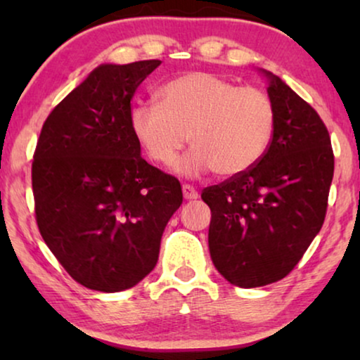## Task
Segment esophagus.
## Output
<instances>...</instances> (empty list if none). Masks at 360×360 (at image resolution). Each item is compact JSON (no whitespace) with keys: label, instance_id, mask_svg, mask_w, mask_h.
<instances>
[{"label":"esophagus","instance_id":"obj_1","mask_svg":"<svg viewBox=\"0 0 360 360\" xmlns=\"http://www.w3.org/2000/svg\"><path fill=\"white\" fill-rule=\"evenodd\" d=\"M181 190H184V198L185 200H196V198H198V191H196L191 185L185 184L184 186H181Z\"/></svg>","mask_w":360,"mask_h":360}]
</instances>
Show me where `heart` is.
<instances>
[{
  "label": "heart",
  "mask_w": 360,
  "mask_h": 360,
  "mask_svg": "<svg viewBox=\"0 0 360 360\" xmlns=\"http://www.w3.org/2000/svg\"><path fill=\"white\" fill-rule=\"evenodd\" d=\"M160 103H136L129 112L134 137L152 160L172 167L188 142L195 147L181 170L218 176L248 172L267 152L275 108L257 86L208 72H188L160 88Z\"/></svg>",
  "instance_id": "obj_1"
}]
</instances>
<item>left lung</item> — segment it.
Returning <instances> with one entry per match:
<instances>
[{"label":"left lung","instance_id":"8db88e82","mask_svg":"<svg viewBox=\"0 0 360 360\" xmlns=\"http://www.w3.org/2000/svg\"><path fill=\"white\" fill-rule=\"evenodd\" d=\"M270 146L254 167L201 191L211 210L214 267L229 283L264 287L292 272L326 218L334 174L331 137L316 111L277 75Z\"/></svg>","mask_w":360,"mask_h":360}]
</instances>
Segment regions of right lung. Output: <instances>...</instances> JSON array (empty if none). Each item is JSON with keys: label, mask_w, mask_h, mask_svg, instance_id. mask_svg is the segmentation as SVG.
<instances>
[{"label": "right lung", "mask_w": 360, "mask_h": 360, "mask_svg": "<svg viewBox=\"0 0 360 360\" xmlns=\"http://www.w3.org/2000/svg\"><path fill=\"white\" fill-rule=\"evenodd\" d=\"M160 60L100 65L51 111L32 160L39 233L68 275L121 292L152 272L180 208V181L147 164L129 126L137 86Z\"/></svg>", "instance_id": "1"}]
</instances>
